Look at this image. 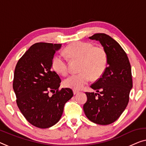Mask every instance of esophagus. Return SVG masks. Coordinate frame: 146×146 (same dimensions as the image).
<instances>
[{"instance_id":"obj_1","label":"esophagus","mask_w":146,"mask_h":146,"mask_svg":"<svg viewBox=\"0 0 146 146\" xmlns=\"http://www.w3.org/2000/svg\"><path fill=\"white\" fill-rule=\"evenodd\" d=\"M73 93H74V95H76V94H78V93H79V91L74 90H73Z\"/></svg>"}]
</instances>
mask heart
I'll return each mask as SVG.
<instances>
[{
  "instance_id": "b5f03b06",
  "label": "heart",
  "mask_w": 146,
  "mask_h": 146,
  "mask_svg": "<svg viewBox=\"0 0 146 146\" xmlns=\"http://www.w3.org/2000/svg\"><path fill=\"white\" fill-rule=\"evenodd\" d=\"M65 52L72 59L80 60V73L73 74L64 80L65 87L80 90L92 79L101 76L106 69L107 55L102 47H95L94 44L76 41L70 44ZM52 68L62 75L68 73V60L62 53H56L52 59Z\"/></svg>"
}]
</instances>
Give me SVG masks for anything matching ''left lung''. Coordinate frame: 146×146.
<instances>
[{"label":"left lung","instance_id":"1","mask_svg":"<svg viewBox=\"0 0 146 146\" xmlns=\"http://www.w3.org/2000/svg\"><path fill=\"white\" fill-rule=\"evenodd\" d=\"M89 38L100 42L107 53V66L101 77L90 86L98 93L86 92L88 100L84 111L92 122L107 125L119 119L129 101L131 66L123 48L109 35L96 33Z\"/></svg>","mask_w":146,"mask_h":146}]
</instances>
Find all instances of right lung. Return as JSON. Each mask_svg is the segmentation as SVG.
Instances as JSON below:
<instances>
[{"instance_id": "right-lung-1", "label": "right lung", "mask_w": 146, "mask_h": 146, "mask_svg": "<svg viewBox=\"0 0 146 146\" xmlns=\"http://www.w3.org/2000/svg\"><path fill=\"white\" fill-rule=\"evenodd\" d=\"M61 45L33 44L16 66L13 89L17 105L26 119L35 127L47 128L57 123L65 103L74 95L70 88L59 90L61 80L52 70V59ZM49 92L54 94L49 96Z\"/></svg>"}]
</instances>
